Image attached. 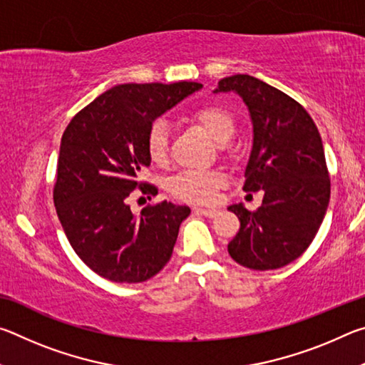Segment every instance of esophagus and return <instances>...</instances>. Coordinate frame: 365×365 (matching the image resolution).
<instances>
[{
  "mask_svg": "<svg viewBox=\"0 0 365 365\" xmlns=\"http://www.w3.org/2000/svg\"><path fill=\"white\" fill-rule=\"evenodd\" d=\"M195 211L201 215H206V217H215V215L219 214V209L214 207H196Z\"/></svg>",
  "mask_w": 365,
  "mask_h": 365,
  "instance_id": "obj_1",
  "label": "esophagus"
}]
</instances>
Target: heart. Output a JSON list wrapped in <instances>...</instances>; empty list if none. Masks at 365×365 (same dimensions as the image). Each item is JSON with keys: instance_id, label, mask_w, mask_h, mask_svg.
<instances>
[{"instance_id": "1", "label": "heart", "mask_w": 365, "mask_h": 365, "mask_svg": "<svg viewBox=\"0 0 365 365\" xmlns=\"http://www.w3.org/2000/svg\"><path fill=\"white\" fill-rule=\"evenodd\" d=\"M191 117L200 122L206 132L217 141H227L235 130L232 113L220 104H205L193 110ZM146 153L154 164H164L169 156V128L164 120H154L146 133ZM227 178L220 170L191 169L170 178L172 196L187 202L206 205L215 200L219 190L225 187Z\"/></svg>"}]
</instances>
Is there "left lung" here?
<instances>
[{
	"instance_id": "obj_1",
	"label": "left lung",
	"mask_w": 365,
	"mask_h": 365,
	"mask_svg": "<svg viewBox=\"0 0 365 365\" xmlns=\"http://www.w3.org/2000/svg\"><path fill=\"white\" fill-rule=\"evenodd\" d=\"M219 91H235L250 109L255 137L243 190H264L256 211L228 207L240 219L228 255L252 270L280 269L309 248L329 206L322 138L298 101L262 80L237 73L222 78Z\"/></svg>"
}]
</instances>
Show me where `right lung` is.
Segmentation results:
<instances>
[{"label": "right lung", "instance_id": "obj_1", "mask_svg": "<svg viewBox=\"0 0 365 365\" xmlns=\"http://www.w3.org/2000/svg\"><path fill=\"white\" fill-rule=\"evenodd\" d=\"M196 82L123 83L73 115L61 138L53 200L77 256L103 279L140 283L169 262L188 206L168 201L133 215L128 196L158 195L138 174L151 163L146 133L156 117L201 88ZM148 196V197H150Z\"/></svg>", "mask_w": 365, "mask_h": 365}]
</instances>
